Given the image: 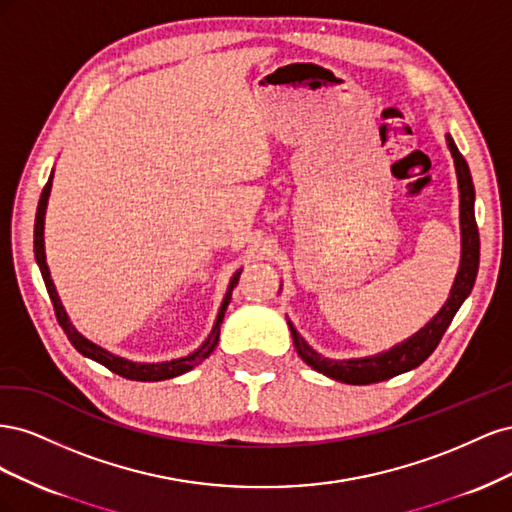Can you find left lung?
<instances>
[{
    "label": "left lung",
    "mask_w": 512,
    "mask_h": 512,
    "mask_svg": "<svg viewBox=\"0 0 512 512\" xmlns=\"http://www.w3.org/2000/svg\"><path fill=\"white\" fill-rule=\"evenodd\" d=\"M446 145L451 151L459 185V226H461V260L455 275V282L448 294L446 303L440 307V312L433 316L421 331H416L412 337L371 356H359V359H327L318 354L312 346L294 329V324L288 320V329L292 335L294 348H297L301 359L316 369L318 374H324L331 380L346 382V384H374L389 380L393 376L404 374L414 367L421 365L427 356L436 350L448 324L455 318L461 303L468 299V294L474 288L476 273H478V258H480V239L474 218V183L468 162L463 160L453 136L446 134Z\"/></svg>",
    "instance_id": "1"
}]
</instances>
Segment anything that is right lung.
Segmentation results:
<instances>
[{
    "mask_svg": "<svg viewBox=\"0 0 512 512\" xmlns=\"http://www.w3.org/2000/svg\"><path fill=\"white\" fill-rule=\"evenodd\" d=\"M51 188H53V170H51L49 183L44 185L42 196H40V203H38V211H36V224H34V254H36V262H38L40 273H42L44 286H46V290H49V297H51V301H53L57 322H59V327L64 329V333L68 335L70 344H72L76 350H79L83 356H87V359L104 365L106 369H111L113 374H119V376L128 378V380H138V382H158V380L177 378V376L185 374V371H190V369H194L196 365L203 363V361L207 359V356H209L215 348H218L222 320H224L226 307H228L230 297H232V288H235L237 282H239L241 269L230 277V284H228V288H226L224 301H222V305H220V309H218V318H215V322H213V329H211V333L207 335L205 342L200 344L194 352L185 354V356H179V359L160 361V363H138V361L123 359V356L113 354L111 350H106V348L94 344V342H91V339H87L83 333L76 331V327H74L70 316H68V312H66L64 303H61V299H59L57 288H55V284H53V280H51L49 265H46V254H44V215H46V205H49Z\"/></svg>",
    "mask_w": 512,
    "mask_h": 512,
    "instance_id": "obj_1",
    "label": "right lung"
}]
</instances>
